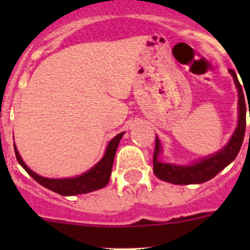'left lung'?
I'll use <instances>...</instances> for the list:
<instances>
[{
	"label": "left lung",
	"instance_id": "obj_1",
	"mask_svg": "<svg viewBox=\"0 0 250 250\" xmlns=\"http://www.w3.org/2000/svg\"><path fill=\"white\" fill-rule=\"evenodd\" d=\"M231 76L233 77L237 92H238V122L234 129L232 137L229 143L221 150L214 155L207 156L200 161L191 163V165H174L160 161V155L162 153L161 141L156 137L155 152H153V173L158 179L175 185H190V184H202L210 180L219 172L228 167L237 157L241 150L242 143L246 133V100H244L243 90L241 83L237 78L233 70H229ZM250 116V111H249Z\"/></svg>",
	"mask_w": 250,
	"mask_h": 250
}]
</instances>
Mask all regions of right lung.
I'll list each match as a JSON object with an SVG mask.
<instances>
[{"label":"right lung","instance_id":"right-lung-1","mask_svg":"<svg viewBox=\"0 0 250 250\" xmlns=\"http://www.w3.org/2000/svg\"><path fill=\"white\" fill-rule=\"evenodd\" d=\"M125 132L120 133L116 135L113 139L107 144V147L105 150L104 156L102 160L87 170L85 173L81 174V175L75 176V178H62V179H50L44 178V176L39 175L35 172H32L22 158L20 157L19 152L17 150V146L14 144V151H16V157L19 165L26 170L31 178H34L40 185L44 186L48 190L57 192L62 196H75L81 195V193H88L92 191L99 190V188H105L110 180L111 170H112L113 160H115L116 151H117V146L122 139Z\"/></svg>","mask_w":250,"mask_h":250}]
</instances>
